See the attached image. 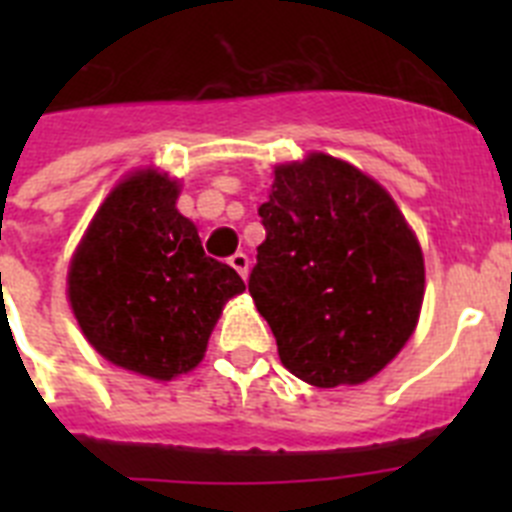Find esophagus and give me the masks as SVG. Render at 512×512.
Wrapping results in <instances>:
<instances>
[{
    "label": "esophagus",
    "instance_id": "1",
    "mask_svg": "<svg viewBox=\"0 0 512 512\" xmlns=\"http://www.w3.org/2000/svg\"><path fill=\"white\" fill-rule=\"evenodd\" d=\"M230 266H233V269L238 271L243 279L248 277V256H246V253H233V256H230Z\"/></svg>",
    "mask_w": 512,
    "mask_h": 512
}]
</instances>
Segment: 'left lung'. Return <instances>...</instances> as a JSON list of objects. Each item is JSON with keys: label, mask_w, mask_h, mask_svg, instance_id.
<instances>
[{"label": "left lung", "mask_w": 512, "mask_h": 512, "mask_svg": "<svg viewBox=\"0 0 512 512\" xmlns=\"http://www.w3.org/2000/svg\"><path fill=\"white\" fill-rule=\"evenodd\" d=\"M266 241L248 292L289 372L315 387L361 384L413 336L423 253L395 200L346 161L277 166L259 207Z\"/></svg>", "instance_id": "obj_1"}]
</instances>
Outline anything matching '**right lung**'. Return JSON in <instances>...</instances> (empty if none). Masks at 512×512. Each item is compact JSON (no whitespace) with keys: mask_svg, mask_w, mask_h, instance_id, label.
Here are the masks:
<instances>
[{"mask_svg":"<svg viewBox=\"0 0 512 512\" xmlns=\"http://www.w3.org/2000/svg\"><path fill=\"white\" fill-rule=\"evenodd\" d=\"M176 197L166 174L128 176L99 207L69 269V300L87 341L151 379L200 364L223 305L246 289L235 269L207 256Z\"/></svg>","mask_w":512,"mask_h":512,"instance_id":"1","label":"right lung"}]
</instances>
